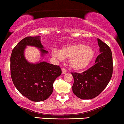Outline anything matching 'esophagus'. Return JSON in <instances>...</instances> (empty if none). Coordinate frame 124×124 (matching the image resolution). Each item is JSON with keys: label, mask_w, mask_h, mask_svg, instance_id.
<instances>
[{"label": "esophagus", "mask_w": 124, "mask_h": 124, "mask_svg": "<svg viewBox=\"0 0 124 124\" xmlns=\"http://www.w3.org/2000/svg\"><path fill=\"white\" fill-rule=\"evenodd\" d=\"M62 73H66L67 72L66 70L65 69H64V68H62Z\"/></svg>", "instance_id": "1"}]
</instances>
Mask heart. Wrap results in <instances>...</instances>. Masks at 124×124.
I'll return each mask as SVG.
<instances>
[{
    "label": "heart",
    "mask_w": 124,
    "mask_h": 124,
    "mask_svg": "<svg viewBox=\"0 0 124 124\" xmlns=\"http://www.w3.org/2000/svg\"><path fill=\"white\" fill-rule=\"evenodd\" d=\"M54 57L59 61L69 59V65L75 70H82L89 65L93 59L94 52L91 46L82 43H73L65 45L60 51L54 49Z\"/></svg>",
    "instance_id": "b5f03b06"
}]
</instances>
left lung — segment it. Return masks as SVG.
<instances>
[{"instance_id": "obj_1", "label": "left lung", "mask_w": 124, "mask_h": 124, "mask_svg": "<svg viewBox=\"0 0 124 124\" xmlns=\"http://www.w3.org/2000/svg\"><path fill=\"white\" fill-rule=\"evenodd\" d=\"M100 55L94 65L83 73H72L74 79L73 93L81 99L96 97L106 87L111 79L113 70L112 55L110 48L97 39Z\"/></svg>"}]
</instances>
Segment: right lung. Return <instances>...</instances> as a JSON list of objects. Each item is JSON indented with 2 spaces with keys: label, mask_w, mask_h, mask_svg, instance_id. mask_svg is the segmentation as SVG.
Listing matches in <instances>:
<instances>
[{
  "label": "right lung",
  "mask_w": 124,
  "mask_h": 124,
  "mask_svg": "<svg viewBox=\"0 0 124 124\" xmlns=\"http://www.w3.org/2000/svg\"><path fill=\"white\" fill-rule=\"evenodd\" d=\"M26 46L39 48L41 55L48 53L41 44L40 36L27 37L13 49L10 57V73L13 84L18 92L30 100H45L53 92V83L62 73L59 66L46 62L31 63L25 59Z\"/></svg>",
  "instance_id": "add662e5"
}]
</instances>
